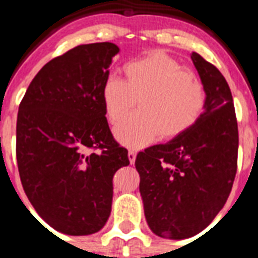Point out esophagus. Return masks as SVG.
I'll list each match as a JSON object with an SVG mask.
<instances>
[{
    "label": "esophagus",
    "mask_w": 258,
    "mask_h": 258,
    "mask_svg": "<svg viewBox=\"0 0 258 258\" xmlns=\"http://www.w3.org/2000/svg\"><path fill=\"white\" fill-rule=\"evenodd\" d=\"M135 159H137V153L134 151V150H130L128 151V161L131 165H134L135 163Z\"/></svg>",
    "instance_id": "esophagus-1"
}]
</instances>
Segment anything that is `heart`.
I'll return each mask as SVG.
<instances>
[{
	"instance_id": "heart-1",
	"label": "heart",
	"mask_w": 258,
	"mask_h": 258,
	"mask_svg": "<svg viewBox=\"0 0 258 258\" xmlns=\"http://www.w3.org/2000/svg\"><path fill=\"white\" fill-rule=\"evenodd\" d=\"M125 80L109 75L101 99L112 124L138 104L139 111L121 121L115 137L121 145L141 149L157 139L174 138L197 123L206 105L204 84L194 72L162 50H154L123 68Z\"/></svg>"
}]
</instances>
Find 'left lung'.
Instances as JSON below:
<instances>
[{"label":"left lung","mask_w":258,"mask_h":258,"mask_svg":"<svg viewBox=\"0 0 258 258\" xmlns=\"http://www.w3.org/2000/svg\"><path fill=\"white\" fill-rule=\"evenodd\" d=\"M191 60L206 92L194 125L137 155L146 221L157 236L183 240L208 228L228 200L237 171L238 127L228 83L196 52Z\"/></svg>","instance_id":"obj_1"}]
</instances>
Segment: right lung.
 <instances>
[{
    "mask_svg": "<svg viewBox=\"0 0 258 258\" xmlns=\"http://www.w3.org/2000/svg\"><path fill=\"white\" fill-rule=\"evenodd\" d=\"M117 53L112 42L75 46L42 67L18 107L22 187L38 216L64 234L87 236L104 226L113 174L130 165L128 151L109 131L101 99Z\"/></svg>",
    "mask_w": 258,
    "mask_h": 258,
    "instance_id": "add662e5",
    "label": "right lung"
}]
</instances>
